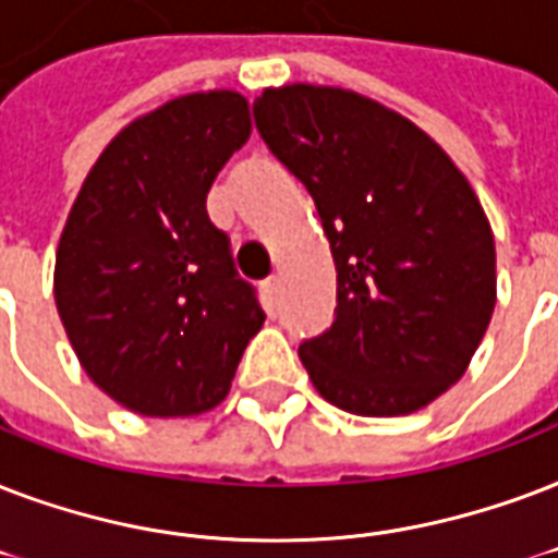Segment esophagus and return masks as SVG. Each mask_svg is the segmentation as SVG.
Here are the masks:
<instances>
[{"instance_id":"34e87169","label":"esophagus","mask_w":558,"mask_h":558,"mask_svg":"<svg viewBox=\"0 0 558 558\" xmlns=\"http://www.w3.org/2000/svg\"><path fill=\"white\" fill-rule=\"evenodd\" d=\"M279 288H282V282H279V276H270L265 282V293L270 296V300H276L279 296Z\"/></svg>"}]
</instances>
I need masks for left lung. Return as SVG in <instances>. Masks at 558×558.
Here are the masks:
<instances>
[{"instance_id": "1", "label": "left lung", "mask_w": 558, "mask_h": 558, "mask_svg": "<svg viewBox=\"0 0 558 558\" xmlns=\"http://www.w3.org/2000/svg\"><path fill=\"white\" fill-rule=\"evenodd\" d=\"M253 110L338 267L335 323L300 347L311 384L355 416L427 408L463 378L498 300L472 183L418 124L343 86H267Z\"/></svg>"}]
</instances>
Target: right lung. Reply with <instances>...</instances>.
<instances>
[{
  "label": "right lung",
  "mask_w": 558,
  "mask_h": 558,
  "mask_svg": "<svg viewBox=\"0 0 558 558\" xmlns=\"http://www.w3.org/2000/svg\"><path fill=\"white\" fill-rule=\"evenodd\" d=\"M235 89L171 98L89 168L54 256L60 323L89 381L140 416L218 408L265 323L206 194L250 140Z\"/></svg>",
  "instance_id": "obj_1"
}]
</instances>
